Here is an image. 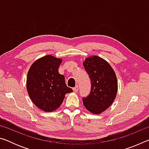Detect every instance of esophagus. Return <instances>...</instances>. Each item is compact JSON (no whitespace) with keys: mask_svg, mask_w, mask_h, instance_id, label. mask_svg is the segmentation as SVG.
<instances>
[{"mask_svg":"<svg viewBox=\"0 0 149 149\" xmlns=\"http://www.w3.org/2000/svg\"><path fill=\"white\" fill-rule=\"evenodd\" d=\"M78 90H79V87H78L77 85L73 88V91H74V92H75V93H77L78 91Z\"/></svg>","mask_w":149,"mask_h":149,"instance_id":"esophagus-1","label":"esophagus"}]
</instances>
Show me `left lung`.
Instances as JSON below:
<instances>
[{
	"mask_svg": "<svg viewBox=\"0 0 149 149\" xmlns=\"http://www.w3.org/2000/svg\"><path fill=\"white\" fill-rule=\"evenodd\" d=\"M84 67L91 81V90L88 97L83 98V102L90 112L99 114L110 107L116 97V75L109 63L98 56L87 58Z\"/></svg>",
	"mask_w": 149,
	"mask_h": 149,
	"instance_id": "obj_1",
	"label": "left lung"
}]
</instances>
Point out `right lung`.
I'll list each match as a JSON object with an SVG mask.
<instances>
[{"label":"right lung","instance_id":"right-lung-1","mask_svg":"<svg viewBox=\"0 0 149 149\" xmlns=\"http://www.w3.org/2000/svg\"><path fill=\"white\" fill-rule=\"evenodd\" d=\"M61 58L52 55L33 63L27 73L26 87L34 104L45 112H52L62 104L65 95L73 91L67 87L65 77L59 74Z\"/></svg>","mask_w":149,"mask_h":149}]
</instances>
